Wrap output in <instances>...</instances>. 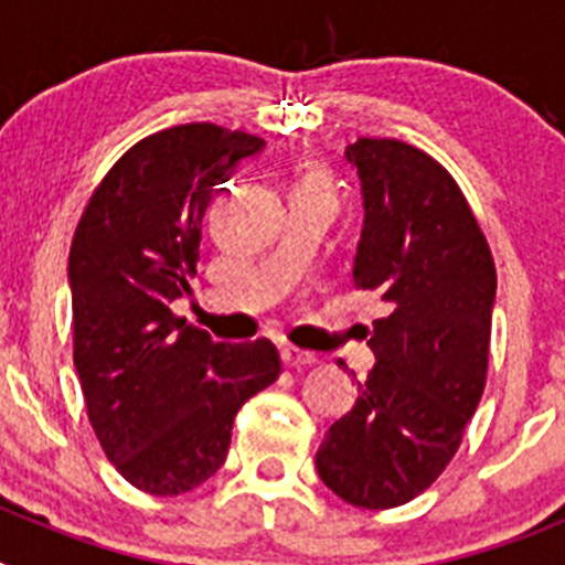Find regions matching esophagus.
Listing matches in <instances>:
<instances>
[{
    "mask_svg": "<svg viewBox=\"0 0 565 565\" xmlns=\"http://www.w3.org/2000/svg\"><path fill=\"white\" fill-rule=\"evenodd\" d=\"M282 362H286V367H311V364H317L319 359L313 356V353L308 351H299V348H286L282 351Z\"/></svg>",
    "mask_w": 565,
    "mask_h": 565,
    "instance_id": "1",
    "label": "esophagus"
}]
</instances>
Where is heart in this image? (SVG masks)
<instances>
[{"label":"heart","instance_id":"obj_1","mask_svg":"<svg viewBox=\"0 0 565 565\" xmlns=\"http://www.w3.org/2000/svg\"><path fill=\"white\" fill-rule=\"evenodd\" d=\"M306 183H319V186H326V183H322V181H319V178H317V174H308V178H306Z\"/></svg>","mask_w":565,"mask_h":565}]
</instances>
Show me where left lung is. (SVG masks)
<instances>
[{"instance_id":"obj_1","label":"left lung","mask_w":565,"mask_h":565,"mask_svg":"<svg viewBox=\"0 0 565 565\" xmlns=\"http://www.w3.org/2000/svg\"><path fill=\"white\" fill-rule=\"evenodd\" d=\"M344 158L364 206L353 282L391 313L373 322L376 367L331 424L317 472L353 507L391 509L441 476L481 402L498 277L467 198L430 154L359 138Z\"/></svg>"}]
</instances>
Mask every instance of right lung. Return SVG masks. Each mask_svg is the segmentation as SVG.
I'll list each match as a JSON object with an SVG mask.
<instances>
[{"label": "right lung", "instance_id": "1", "mask_svg": "<svg viewBox=\"0 0 565 565\" xmlns=\"http://www.w3.org/2000/svg\"><path fill=\"white\" fill-rule=\"evenodd\" d=\"M263 138L217 124L149 135L104 174L70 246L73 362L104 452L132 487L183 495L226 461L232 424L279 376L268 339L214 342L174 317L212 194Z\"/></svg>", "mask_w": 565, "mask_h": 565}]
</instances>
